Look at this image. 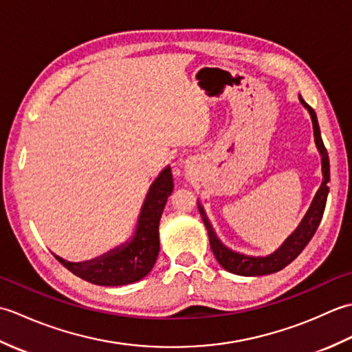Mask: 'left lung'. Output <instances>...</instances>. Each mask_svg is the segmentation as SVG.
<instances>
[{
  "label": "left lung",
  "mask_w": 352,
  "mask_h": 352,
  "mask_svg": "<svg viewBox=\"0 0 352 352\" xmlns=\"http://www.w3.org/2000/svg\"><path fill=\"white\" fill-rule=\"evenodd\" d=\"M300 101L302 106L309 110V113L311 116L313 130H315V142L320 155H322L324 182L320 184L319 190L316 192V197L313 199L307 214L304 216V219L301 221V223L298 226V228L294 231V233L286 239V242H284L275 252L269 254V256H265V257L261 256L254 257V256H246V254H242V252H236L233 250L227 248V246L219 241L218 236L214 233L210 221H208V218L206 216L203 206L198 204L201 218H203L204 226L208 231V241H210L212 251L214 254L216 260H218V263L223 269H227L228 272L245 275V276H256V275H266V274L281 271L283 267H286L289 263H292V261L300 256L301 251L311 241V237L315 236L320 223V219H322L328 190H330V188H328V182H330V160H328L327 148L324 145L322 138H320V130H319L315 110H313L309 104L302 100L301 95H300Z\"/></svg>",
  "instance_id": "8db88e82"
}]
</instances>
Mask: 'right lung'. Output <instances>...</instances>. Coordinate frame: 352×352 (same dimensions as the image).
Wrapping results in <instances>:
<instances>
[{
    "label": "right lung",
    "instance_id": "obj_1",
    "mask_svg": "<svg viewBox=\"0 0 352 352\" xmlns=\"http://www.w3.org/2000/svg\"><path fill=\"white\" fill-rule=\"evenodd\" d=\"M172 189V172L170 168H166L149 188L139 216L136 234L130 243L86 263H69L56 256L57 260L74 275L98 286H122L144 278L159 256V223Z\"/></svg>",
    "mask_w": 352,
    "mask_h": 352
}]
</instances>
